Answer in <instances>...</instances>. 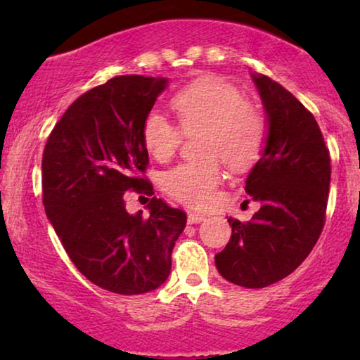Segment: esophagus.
<instances>
[{"mask_svg":"<svg viewBox=\"0 0 360 360\" xmlns=\"http://www.w3.org/2000/svg\"><path fill=\"white\" fill-rule=\"evenodd\" d=\"M201 221H205V214H200V213H191V211H188V223H190V224L201 223Z\"/></svg>","mask_w":360,"mask_h":360,"instance_id":"34e87169","label":"esophagus"}]
</instances>
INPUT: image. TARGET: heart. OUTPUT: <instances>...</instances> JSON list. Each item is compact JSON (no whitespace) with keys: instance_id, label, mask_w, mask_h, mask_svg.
<instances>
[{"instance_id":"1","label":"heart","mask_w":360,"mask_h":360,"mask_svg":"<svg viewBox=\"0 0 360 360\" xmlns=\"http://www.w3.org/2000/svg\"><path fill=\"white\" fill-rule=\"evenodd\" d=\"M179 124L185 132L203 129L198 160L179 164L164 176L170 196L193 208L213 203L223 179L218 155L233 169H245L262 152L265 120L257 108L244 101L243 93L218 77L196 78L170 98ZM142 142L157 160H169L180 144V129L152 111L142 124Z\"/></svg>"}]
</instances>
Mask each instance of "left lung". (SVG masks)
Listing matches in <instances>:
<instances>
[{
  "label": "left lung",
  "instance_id": "8db88e82",
  "mask_svg": "<svg viewBox=\"0 0 360 360\" xmlns=\"http://www.w3.org/2000/svg\"><path fill=\"white\" fill-rule=\"evenodd\" d=\"M250 77L267 115L264 150L245 180L260 210L248 223L228 218L233 234L214 262L228 282L264 288L292 274L319 239L331 159L311 112L272 78Z\"/></svg>",
  "mask_w": 360,
  "mask_h": 360
}]
</instances>
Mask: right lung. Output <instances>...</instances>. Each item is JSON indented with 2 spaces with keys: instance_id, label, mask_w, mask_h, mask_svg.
I'll return each mask as SVG.
<instances>
[{
  "instance_id": "obj_1",
  "label": "right lung",
  "mask_w": 360,
  "mask_h": 360,
  "mask_svg": "<svg viewBox=\"0 0 360 360\" xmlns=\"http://www.w3.org/2000/svg\"><path fill=\"white\" fill-rule=\"evenodd\" d=\"M167 78L122 75L77 98L49 136L42 201L63 249L91 283L141 295L169 278L186 214L155 198L142 179L149 154L142 124ZM150 195L149 217L129 215L124 191Z\"/></svg>"
}]
</instances>
